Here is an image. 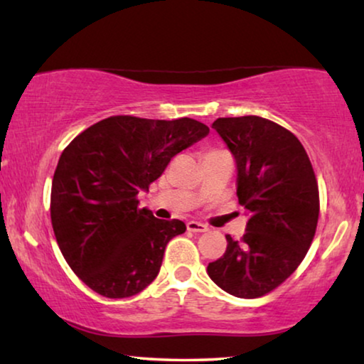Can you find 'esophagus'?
Listing matches in <instances>:
<instances>
[{
	"mask_svg": "<svg viewBox=\"0 0 364 364\" xmlns=\"http://www.w3.org/2000/svg\"><path fill=\"white\" fill-rule=\"evenodd\" d=\"M187 230L192 231V233H205V231H208V226L200 223V221H188L187 223Z\"/></svg>",
	"mask_w": 364,
	"mask_h": 364,
	"instance_id": "esophagus-1",
	"label": "esophagus"
}]
</instances>
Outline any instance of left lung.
<instances>
[{"label":"left lung","instance_id":"obj_1","mask_svg":"<svg viewBox=\"0 0 364 364\" xmlns=\"http://www.w3.org/2000/svg\"><path fill=\"white\" fill-rule=\"evenodd\" d=\"M212 128L236 161V195L247 217L243 240L228 246L207 272L225 292L264 296L307 255L318 221V186L304 146L261 117L218 118Z\"/></svg>","mask_w":364,"mask_h":364}]
</instances>
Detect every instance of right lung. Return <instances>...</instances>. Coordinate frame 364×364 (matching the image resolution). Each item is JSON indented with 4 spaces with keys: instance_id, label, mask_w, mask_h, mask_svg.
Listing matches in <instances>:
<instances>
[{
    "instance_id": "right-lung-1",
    "label": "right lung",
    "mask_w": 364,
    "mask_h": 364,
    "mask_svg": "<svg viewBox=\"0 0 364 364\" xmlns=\"http://www.w3.org/2000/svg\"><path fill=\"white\" fill-rule=\"evenodd\" d=\"M208 133L192 118L112 117L65 147L52 181V228L68 266L92 291L124 299L154 281L167 243L186 223L156 218L136 195Z\"/></svg>"
}]
</instances>
